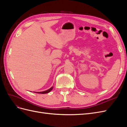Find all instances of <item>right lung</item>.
I'll use <instances>...</instances> for the list:
<instances>
[{
	"label": "right lung",
	"instance_id": "add662e5",
	"mask_svg": "<svg viewBox=\"0 0 127 127\" xmlns=\"http://www.w3.org/2000/svg\"><path fill=\"white\" fill-rule=\"evenodd\" d=\"M53 86L51 87L50 88H49V89H48V90L47 91H42V92H34V93H39V94H47V93H49L53 89Z\"/></svg>",
	"mask_w": 127,
	"mask_h": 127
}]
</instances>
